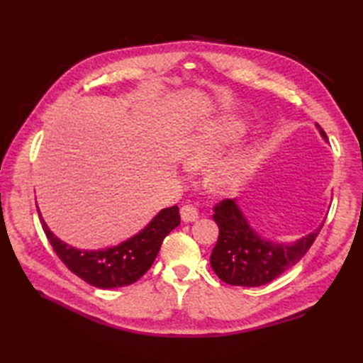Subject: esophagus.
Returning a JSON list of instances; mask_svg holds the SVG:
<instances>
[{
    "mask_svg": "<svg viewBox=\"0 0 363 363\" xmlns=\"http://www.w3.org/2000/svg\"><path fill=\"white\" fill-rule=\"evenodd\" d=\"M181 218H182V221H186V223L195 221L198 218V211L195 209L194 206H190V204L182 206L181 207Z\"/></svg>",
    "mask_w": 363,
    "mask_h": 363,
    "instance_id": "1",
    "label": "esophagus"
}]
</instances>
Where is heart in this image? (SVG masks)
<instances>
[{
    "label": "heart",
    "mask_w": 363,
    "mask_h": 363,
    "mask_svg": "<svg viewBox=\"0 0 363 363\" xmlns=\"http://www.w3.org/2000/svg\"><path fill=\"white\" fill-rule=\"evenodd\" d=\"M246 129L243 120L226 117L199 128L189 137L182 150V162L189 169H201L213 165L223 152L233 145ZM252 159L246 151L235 152L218 162L209 174V186L217 194H229L248 177Z\"/></svg>",
    "instance_id": "obj_1"
}]
</instances>
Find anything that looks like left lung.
<instances>
[{
  "label": "left lung",
  "mask_w": 363,
  "mask_h": 363,
  "mask_svg": "<svg viewBox=\"0 0 363 363\" xmlns=\"http://www.w3.org/2000/svg\"><path fill=\"white\" fill-rule=\"evenodd\" d=\"M323 140L328 135L318 125ZM213 220L220 234L211 254V267L223 282L242 287H259L276 279L303 259L320 234L321 225L295 242H274L262 237L243 213L237 198L215 206Z\"/></svg>",
  "instance_id": "left-lung-1"
}]
</instances>
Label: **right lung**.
<instances>
[{
	"mask_svg": "<svg viewBox=\"0 0 363 363\" xmlns=\"http://www.w3.org/2000/svg\"><path fill=\"white\" fill-rule=\"evenodd\" d=\"M38 218L52 250L67 268L98 289H118L137 282L151 268L164 238L181 223L179 209L172 206L162 209L142 230L125 242L103 250H79L54 235L40 211Z\"/></svg>",
	"mask_w": 363,
	"mask_h": 363,
	"instance_id": "right-lung-1",
	"label": "right lung"
}]
</instances>
